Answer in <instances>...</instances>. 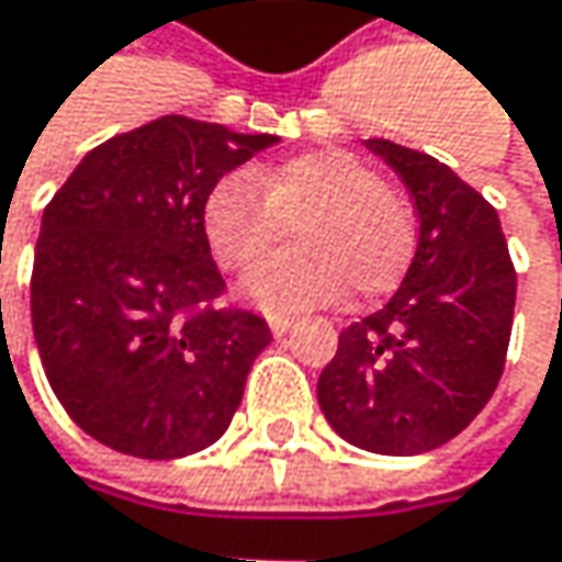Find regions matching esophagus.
Here are the masks:
<instances>
[{
  "mask_svg": "<svg viewBox=\"0 0 562 562\" xmlns=\"http://www.w3.org/2000/svg\"><path fill=\"white\" fill-rule=\"evenodd\" d=\"M270 328H273V335L280 338L289 328H295V318H289V315H273V318H270Z\"/></svg>",
  "mask_w": 562,
  "mask_h": 562,
  "instance_id": "obj_1",
  "label": "esophagus"
}]
</instances>
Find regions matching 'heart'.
<instances>
[{
	"instance_id": "heart-1",
	"label": "heart",
	"mask_w": 562,
	"mask_h": 562,
	"mask_svg": "<svg viewBox=\"0 0 562 562\" xmlns=\"http://www.w3.org/2000/svg\"><path fill=\"white\" fill-rule=\"evenodd\" d=\"M295 227V250L263 263L250 299L289 315L341 299H381L416 257V214L378 169L345 149L292 156L257 175L221 178L201 207L211 257L227 273H247Z\"/></svg>"
}]
</instances>
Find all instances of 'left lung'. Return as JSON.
I'll return each instance as SVG.
<instances>
[{
    "mask_svg": "<svg viewBox=\"0 0 562 562\" xmlns=\"http://www.w3.org/2000/svg\"><path fill=\"white\" fill-rule=\"evenodd\" d=\"M413 194L416 257L374 315L338 335L318 378L331 429L378 456H419L459 436L505 371L517 273L498 211L439 159L368 139Z\"/></svg>",
    "mask_w": 562,
    "mask_h": 562,
    "instance_id": "8db88e82",
    "label": "left lung"
}]
</instances>
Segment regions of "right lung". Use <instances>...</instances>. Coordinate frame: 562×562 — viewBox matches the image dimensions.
Instances as JSON below:
<instances>
[{
  "instance_id": "1",
  "label": "right lung",
  "mask_w": 562,
  "mask_h": 562,
  "mask_svg": "<svg viewBox=\"0 0 562 562\" xmlns=\"http://www.w3.org/2000/svg\"><path fill=\"white\" fill-rule=\"evenodd\" d=\"M270 133L162 116L90 149L42 214L32 328L48 384L97 442L181 459L231 426L270 325L217 308L201 207Z\"/></svg>"
}]
</instances>
